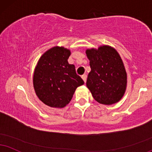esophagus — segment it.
<instances>
[{
  "label": "esophagus",
  "mask_w": 152,
  "mask_h": 152,
  "mask_svg": "<svg viewBox=\"0 0 152 152\" xmlns=\"http://www.w3.org/2000/svg\"><path fill=\"white\" fill-rule=\"evenodd\" d=\"M82 78L83 79L84 82H87V75H82Z\"/></svg>",
  "instance_id": "esophagus-1"
}]
</instances>
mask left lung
<instances>
[{
    "label": "left lung",
    "instance_id": "8db88e82",
    "mask_svg": "<svg viewBox=\"0 0 152 152\" xmlns=\"http://www.w3.org/2000/svg\"><path fill=\"white\" fill-rule=\"evenodd\" d=\"M91 72L87 87L97 102L111 105L119 102L127 85V73L121 56L113 48L100 46L86 50Z\"/></svg>",
    "mask_w": 152,
    "mask_h": 152
}]
</instances>
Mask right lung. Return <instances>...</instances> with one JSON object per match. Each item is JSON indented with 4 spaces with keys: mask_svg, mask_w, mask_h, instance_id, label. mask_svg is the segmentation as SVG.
<instances>
[{
    "mask_svg": "<svg viewBox=\"0 0 152 152\" xmlns=\"http://www.w3.org/2000/svg\"><path fill=\"white\" fill-rule=\"evenodd\" d=\"M70 56L68 49L55 46L43 54L35 68V92L44 104L50 107H65L77 88L84 84L75 65L67 62Z\"/></svg>",
    "mask_w": 152,
    "mask_h": 152,
    "instance_id": "right-lung-1",
    "label": "right lung"
}]
</instances>
